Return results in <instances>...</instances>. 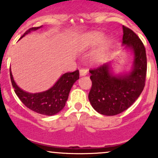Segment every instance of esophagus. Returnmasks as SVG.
I'll use <instances>...</instances> for the list:
<instances>
[{
  "mask_svg": "<svg viewBox=\"0 0 158 158\" xmlns=\"http://www.w3.org/2000/svg\"><path fill=\"white\" fill-rule=\"evenodd\" d=\"M79 74H80V76H86V75L88 74V71L85 69H81L79 70Z\"/></svg>",
  "mask_w": 158,
  "mask_h": 158,
  "instance_id": "34e87169",
  "label": "esophagus"
}]
</instances>
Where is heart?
<instances>
[{"label":"heart","mask_w":158,"mask_h":158,"mask_svg":"<svg viewBox=\"0 0 158 158\" xmlns=\"http://www.w3.org/2000/svg\"><path fill=\"white\" fill-rule=\"evenodd\" d=\"M103 39V34H102V33H94L93 35L92 36V37L90 38V39L88 41H87V43L85 44L86 45H90V46H93V45H96V44H98V43H100L102 41V40ZM108 44H109V40H105L104 42L102 43V47L101 48H100L99 51H98V52H97L96 54L95 55V56H94V58H95V60H99L100 59H101L102 57V54L103 51H104V49L107 47Z\"/></svg>","instance_id":"b5f03b06"}]
</instances>
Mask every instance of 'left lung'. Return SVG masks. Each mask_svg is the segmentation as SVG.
<instances>
[{"instance_id":"1","label":"left lung","mask_w":158,"mask_h":158,"mask_svg":"<svg viewBox=\"0 0 158 158\" xmlns=\"http://www.w3.org/2000/svg\"><path fill=\"white\" fill-rule=\"evenodd\" d=\"M122 29V45L134 56L130 71L114 74L110 63L89 70L92 83L89 102L95 111L104 115H115L128 109L145 85L147 57L144 44L135 32L125 26Z\"/></svg>"}]
</instances>
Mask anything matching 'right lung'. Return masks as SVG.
<instances>
[{"mask_svg":"<svg viewBox=\"0 0 158 158\" xmlns=\"http://www.w3.org/2000/svg\"><path fill=\"white\" fill-rule=\"evenodd\" d=\"M41 27L42 26L30 28L20 39L31 31ZM10 76L14 92L28 109L40 114L51 116L60 112L65 107L70 89L76 81L79 79V70H76L73 73H64L50 89L37 93H29L18 87L14 81L10 69Z\"/></svg>","mask_w":158,"mask_h":158,"instance_id":"right-lung-1","label":"right lung"}]
</instances>
